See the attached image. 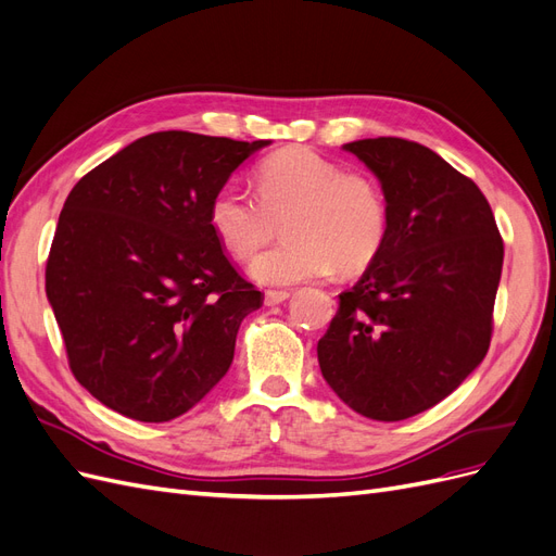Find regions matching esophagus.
I'll use <instances>...</instances> for the list:
<instances>
[{"mask_svg":"<svg viewBox=\"0 0 556 556\" xmlns=\"http://www.w3.org/2000/svg\"><path fill=\"white\" fill-rule=\"evenodd\" d=\"M290 296V292L288 290H266L264 292V304L266 306H276V304H282L285 299Z\"/></svg>","mask_w":556,"mask_h":556,"instance_id":"esophagus-1","label":"esophagus"}]
</instances>
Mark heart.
Returning <instances> with one entry per match:
<instances>
[{
	"label": "heart",
	"instance_id": "1",
	"mask_svg": "<svg viewBox=\"0 0 556 556\" xmlns=\"http://www.w3.org/2000/svg\"><path fill=\"white\" fill-rule=\"evenodd\" d=\"M257 194L225 182L211 199L208 223L231 255L252 262V276L268 285H294L329 276L362 274L387 239L390 211L380 182L366 172L343 169L308 148H285L264 157L255 172Z\"/></svg>",
	"mask_w": 556,
	"mask_h": 556
}]
</instances>
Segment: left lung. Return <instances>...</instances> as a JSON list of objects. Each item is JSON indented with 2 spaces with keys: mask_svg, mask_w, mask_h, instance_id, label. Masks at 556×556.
<instances>
[{
  "mask_svg": "<svg viewBox=\"0 0 556 556\" xmlns=\"http://www.w3.org/2000/svg\"><path fill=\"white\" fill-rule=\"evenodd\" d=\"M380 182L387 239L339 311L317 359L352 410L399 422L452 394L494 331L503 239L478 185L422 143H345Z\"/></svg>",
  "mask_w": 556,
  "mask_h": 556,
  "instance_id": "1",
  "label": "left lung"
}]
</instances>
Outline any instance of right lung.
Masks as SVG:
<instances>
[{"mask_svg":"<svg viewBox=\"0 0 556 556\" xmlns=\"http://www.w3.org/2000/svg\"><path fill=\"white\" fill-rule=\"evenodd\" d=\"M266 143L155 131L66 197L46 294L74 378L106 408L169 422L229 371L241 319L264 294L229 262L208 206Z\"/></svg>","mask_w":556,"mask_h":556,"instance_id":"right-lung-1","label":"right lung"}]
</instances>
